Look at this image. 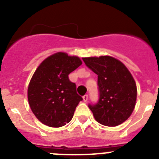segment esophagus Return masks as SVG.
<instances>
[{"mask_svg": "<svg viewBox=\"0 0 159 159\" xmlns=\"http://www.w3.org/2000/svg\"><path fill=\"white\" fill-rule=\"evenodd\" d=\"M88 98H89V95H88V94H84V95L83 96V100H84V102H87Z\"/></svg>", "mask_w": 159, "mask_h": 159, "instance_id": "1", "label": "esophagus"}]
</instances>
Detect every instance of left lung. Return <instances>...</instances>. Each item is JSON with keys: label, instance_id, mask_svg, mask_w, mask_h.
Listing matches in <instances>:
<instances>
[{"label": "left lung", "instance_id": "1", "mask_svg": "<svg viewBox=\"0 0 159 159\" xmlns=\"http://www.w3.org/2000/svg\"><path fill=\"white\" fill-rule=\"evenodd\" d=\"M82 59L98 75V102L89 105L94 118L103 125H119L129 118L135 106L137 87L132 75L124 64L110 56Z\"/></svg>", "mask_w": 159, "mask_h": 159}]
</instances>
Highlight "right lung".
<instances>
[{
  "label": "right lung",
  "instance_id": "add662e5",
  "mask_svg": "<svg viewBox=\"0 0 159 159\" xmlns=\"http://www.w3.org/2000/svg\"><path fill=\"white\" fill-rule=\"evenodd\" d=\"M82 64L76 56L58 52L43 61L28 85V102L34 115L45 125L59 128L73 118L82 98L68 75Z\"/></svg>",
  "mask_w": 159,
  "mask_h": 159
}]
</instances>
